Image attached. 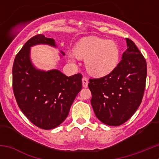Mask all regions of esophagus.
<instances>
[{"mask_svg": "<svg viewBox=\"0 0 159 159\" xmlns=\"http://www.w3.org/2000/svg\"><path fill=\"white\" fill-rule=\"evenodd\" d=\"M82 84H83V87H84V88H87V87H88V79L87 78V77H83Z\"/></svg>", "mask_w": 159, "mask_h": 159, "instance_id": "obj_1", "label": "esophagus"}]
</instances>
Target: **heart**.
Returning <instances> with one entry per match:
<instances>
[{"label":"heart","mask_w":159,"mask_h":159,"mask_svg":"<svg viewBox=\"0 0 159 159\" xmlns=\"http://www.w3.org/2000/svg\"><path fill=\"white\" fill-rule=\"evenodd\" d=\"M75 52L80 58L85 59V67L91 75L102 77L111 72L119 64V50L111 40L88 36L81 39L75 48ZM75 56L68 54L71 62Z\"/></svg>","instance_id":"b5f03b06"}]
</instances>
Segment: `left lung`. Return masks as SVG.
<instances>
[{
  "label": "left lung",
  "instance_id": "1",
  "mask_svg": "<svg viewBox=\"0 0 159 159\" xmlns=\"http://www.w3.org/2000/svg\"><path fill=\"white\" fill-rule=\"evenodd\" d=\"M127 50L110 73L90 79L92 108L98 119L109 126H119L130 119L143 99L147 79V62L134 43L126 38Z\"/></svg>",
  "mask_w": 159,
  "mask_h": 159
}]
</instances>
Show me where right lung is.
I'll return each mask as SVG.
<instances>
[{
    "instance_id": "right-lung-1",
    "label": "right lung",
    "mask_w": 159,
    "mask_h": 159,
    "mask_svg": "<svg viewBox=\"0 0 159 159\" xmlns=\"http://www.w3.org/2000/svg\"><path fill=\"white\" fill-rule=\"evenodd\" d=\"M37 44L57 47L53 39L42 34L29 39L14 60L12 88L24 115L36 127L50 130L68 116L73 101L82 89V75L67 76L57 69L45 71L36 68L30 60V48Z\"/></svg>"
}]
</instances>
